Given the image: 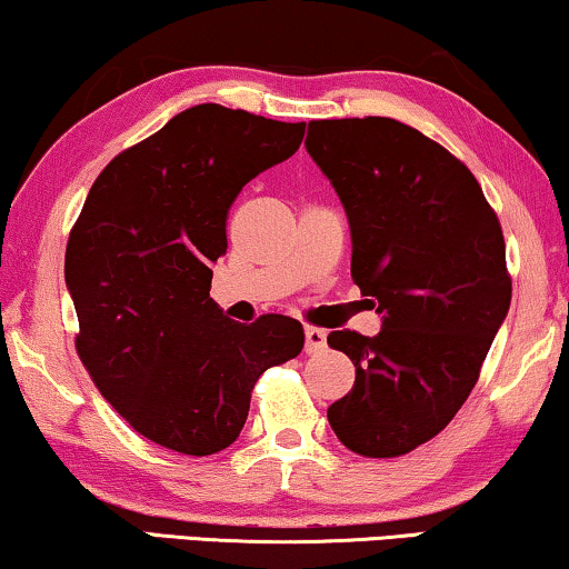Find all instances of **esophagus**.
Masks as SVG:
<instances>
[{
  "instance_id": "obj_1",
  "label": "esophagus",
  "mask_w": 569,
  "mask_h": 569,
  "mask_svg": "<svg viewBox=\"0 0 569 569\" xmlns=\"http://www.w3.org/2000/svg\"><path fill=\"white\" fill-rule=\"evenodd\" d=\"M327 346V332L319 330V327H307L303 330V350L307 353H319Z\"/></svg>"
}]
</instances>
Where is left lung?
<instances>
[{
	"label": "left lung",
	"instance_id": "left-lung-1",
	"mask_svg": "<svg viewBox=\"0 0 569 569\" xmlns=\"http://www.w3.org/2000/svg\"><path fill=\"white\" fill-rule=\"evenodd\" d=\"M346 208L350 276L383 325L327 335L356 383L327 420L350 451L391 459L453 420L510 307L506 242L467 167L395 118L311 121L307 141Z\"/></svg>",
	"mask_w": 569,
	"mask_h": 569
}]
</instances>
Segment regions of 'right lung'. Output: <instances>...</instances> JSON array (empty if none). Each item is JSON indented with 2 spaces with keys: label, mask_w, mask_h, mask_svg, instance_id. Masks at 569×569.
Here are the masks:
<instances>
[{
  "label": "right lung",
  "mask_w": 569,
  "mask_h": 569,
  "mask_svg": "<svg viewBox=\"0 0 569 569\" xmlns=\"http://www.w3.org/2000/svg\"><path fill=\"white\" fill-rule=\"evenodd\" d=\"M303 128L203 102L121 151L90 188L63 262L77 353L149 441L188 456L223 451L244 428L260 373L301 353V322H234L208 291L239 190L286 162Z\"/></svg>",
  "instance_id": "1"
}]
</instances>
